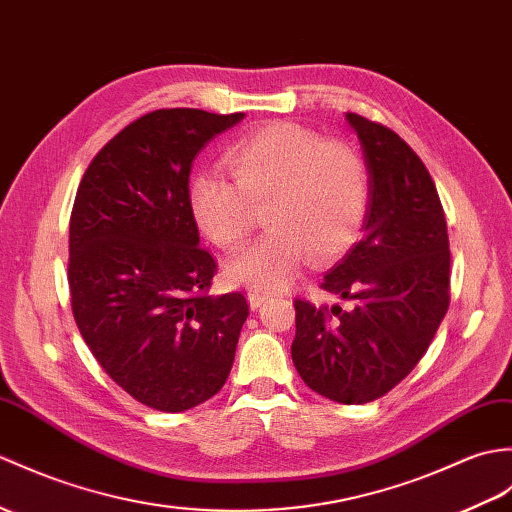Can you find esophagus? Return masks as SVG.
I'll return each instance as SVG.
<instances>
[{
    "label": "esophagus",
    "mask_w": 512,
    "mask_h": 512,
    "mask_svg": "<svg viewBox=\"0 0 512 512\" xmlns=\"http://www.w3.org/2000/svg\"><path fill=\"white\" fill-rule=\"evenodd\" d=\"M246 296H248V303H251L253 310H257V307H261L270 299V294L268 292H261V290H248Z\"/></svg>",
    "instance_id": "esophagus-1"
}]
</instances>
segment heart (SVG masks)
Wrapping results in <instances>:
<instances>
[{"instance_id":"1","label":"heart","mask_w":512,"mask_h":512,"mask_svg":"<svg viewBox=\"0 0 512 512\" xmlns=\"http://www.w3.org/2000/svg\"><path fill=\"white\" fill-rule=\"evenodd\" d=\"M235 183L218 170L189 181V209L198 229L220 248L240 246L266 207L270 229L233 255L224 277L253 290H279L301 275L307 259L325 264L358 240L371 202L362 154L325 141L292 122H270L242 137L227 154Z\"/></svg>"}]
</instances>
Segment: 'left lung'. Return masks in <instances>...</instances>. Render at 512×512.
<instances>
[{"label": "left lung", "instance_id": "1", "mask_svg": "<svg viewBox=\"0 0 512 512\" xmlns=\"http://www.w3.org/2000/svg\"><path fill=\"white\" fill-rule=\"evenodd\" d=\"M371 176L362 240L323 277L353 301L331 310L296 299L292 362L331 401L368 403L419 364L449 305V237L430 172L390 128L347 113Z\"/></svg>", "mask_w": 512, "mask_h": 512}]
</instances>
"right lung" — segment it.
Listing matches in <instances>:
<instances>
[{
    "label": "right lung",
    "mask_w": 512,
    "mask_h": 512,
    "mask_svg": "<svg viewBox=\"0 0 512 512\" xmlns=\"http://www.w3.org/2000/svg\"><path fill=\"white\" fill-rule=\"evenodd\" d=\"M242 120L200 109L139 117L95 154L71 209L76 325L106 375L154 410L200 406L231 373L248 303L209 294L216 261L200 248L189 172Z\"/></svg>",
    "instance_id": "1"
}]
</instances>
